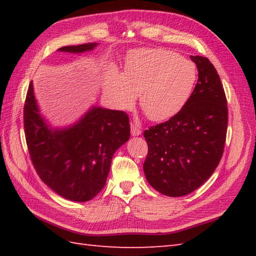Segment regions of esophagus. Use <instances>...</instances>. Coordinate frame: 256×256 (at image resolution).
<instances>
[{
    "label": "esophagus",
    "instance_id": "34e87169",
    "mask_svg": "<svg viewBox=\"0 0 256 256\" xmlns=\"http://www.w3.org/2000/svg\"><path fill=\"white\" fill-rule=\"evenodd\" d=\"M140 133H142V131H140L138 125L134 123H131V134L133 135V136H138Z\"/></svg>",
    "mask_w": 256,
    "mask_h": 256
}]
</instances>
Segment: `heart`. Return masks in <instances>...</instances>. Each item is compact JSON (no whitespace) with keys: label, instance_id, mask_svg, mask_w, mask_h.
I'll use <instances>...</instances> for the list:
<instances>
[{"label":"heart","instance_id":"1","mask_svg":"<svg viewBox=\"0 0 256 256\" xmlns=\"http://www.w3.org/2000/svg\"><path fill=\"white\" fill-rule=\"evenodd\" d=\"M197 81L192 62L172 50L146 48L131 52L123 74L111 67L103 79V92L120 110L132 108L136 94L152 121L175 116L186 104Z\"/></svg>","mask_w":256,"mask_h":256}]
</instances>
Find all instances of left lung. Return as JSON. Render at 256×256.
I'll return each mask as SVG.
<instances>
[{
    "mask_svg": "<svg viewBox=\"0 0 256 256\" xmlns=\"http://www.w3.org/2000/svg\"><path fill=\"white\" fill-rule=\"evenodd\" d=\"M198 81L186 104L168 121L145 130L148 153L143 170L148 184L168 197L199 188L214 174L224 154L226 98L214 64L190 56Z\"/></svg>",
    "mask_w": 256,
    "mask_h": 256,
    "instance_id": "obj_1",
    "label": "left lung"
}]
</instances>
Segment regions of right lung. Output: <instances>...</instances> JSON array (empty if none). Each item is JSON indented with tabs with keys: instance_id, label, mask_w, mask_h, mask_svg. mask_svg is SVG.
<instances>
[{
	"instance_id": "obj_1",
	"label": "right lung",
	"mask_w": 256,
	"mask_h": 256,
	"mask_svg": "<svg viewBox=\"0 0 256 256\" xmlns=\"http://www.w3.org/2000/svg\"><path fill=\"white\" fill-rule=\"evenodd\" d=\"M98 42L64 46L58 52L82 54ZM27 148L38 176L62 197L89 201L104 187L112 157L130 138V120L123 111L91 106L78 122L54 128L42 116L30 81L24 106Z\"/></svg>"
}]
</instances>
